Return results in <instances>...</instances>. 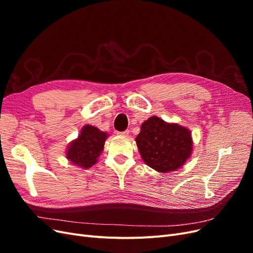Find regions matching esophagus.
Instances as JSON below:
<instances>
[{"label": "esophagus", "mask_w": 253, "mask_h": 253, "mask_svg": "<svg viewBox=\"0 0 253 253\" xmlns=\"http://www.w3.org/2000/svg\"><path fill=\"white\" fill-rule=\"evenodd\" d=\"M128 133H129L128 129H126V131H124V132H118L117 134H118V135H120V136H125V137H126V136H128Z\"/></svg>", "instance_id": "esophagus-1"}]
</instances>
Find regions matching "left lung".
<instances>
[{"mask_svg": "<svg viewBox=\"0 0 253 253\" xmlns=\"http://www.w3.org/2000/svg\"><path fill=\"white\" fill-rule=\"evenodd\" d=\"M135 140L145 165L160 173L179 169L192 153L189 129L177 124H167L156 116L143 122Z\"/></svg>", "mask_w": 253, "mask_h": 253, "instance_id": "8db88e82", "label": "left lung"}]
</instances>
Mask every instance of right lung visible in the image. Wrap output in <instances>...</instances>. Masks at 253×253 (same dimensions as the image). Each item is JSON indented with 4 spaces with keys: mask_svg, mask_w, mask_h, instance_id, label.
Masks as SVG:
<instances>
[{
    "mask_svg": "<svg viewBox=\"0 0 253 253\" xmlns=\"http://www.w3.org/2000/svg\"><path fill=\"white\" fill-rule=\"evenodd\" d=\"M108 134L93 126H84L78 138L72 141L66 151V158L82 169H88L97 163L103 151Z\"/></svg>",
    "mask_w": 253,
    "mask_h": 253,
    "instance_id": "1",
    "label": "right lung"
}]
</instances>
